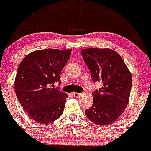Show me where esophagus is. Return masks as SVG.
<instances>
[{
  "mask_svg": "<svg viewBox=\"0 0 151 151\" xmlns=\"http://www.w3.org/2000/svg\"><path fill=\"white\" fill-rule=\"evenodd\" d=\"M73 95L75 97V98H79V97L81 95V94H80V93H77V92H73Z\"/></svg>",
  "mask_w": 151,
  "mask_h": 151,
  "instance_id": "esophagus-1",
  "label": "esophagus"
}]
</instances>
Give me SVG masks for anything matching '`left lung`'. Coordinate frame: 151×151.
<instances>
[{
  "mask_svg": "<svg viewBox=\"0 0 151 151\" xmlns=\"http://www.w3.org/2000/svg\"><path fill=\"white\" fill-rule=\"evenodd\" d=\"M81 55L93 81L103 84L101 88L92 93L93 105L85 110V116L95 124H111L127 108L132 75L122 57L113 50L84 49Z\"/></svg>",
  "mask_w": 151,
  "mask_h": 151,
  "instance_id": "8db88e82",
  "label": "left lung"
}]
</instances>
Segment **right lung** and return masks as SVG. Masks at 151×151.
I'll return each mask as SVG.
<instances>
[{"instance_id":"1","label":"right lung","mask_w":151,"mask_h":151,"mask_svg":"<svg viewBox=\"0 0 151 151\" xmlns=\"http://www.w3.org/2000/svg\"><path fill=\"white\" fill-rule=\"evenodd\" d=\"M71 50H36L21 62L17 70L14 91L18 101L31 118L41 124L54 122L63 114L67 95L58 88L62 70Z\"/></svg>"}]
</instances>
